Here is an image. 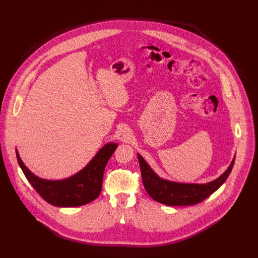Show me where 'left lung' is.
Listing matches in <instances>:
<instances>
[{
    "label": "left lung",
    "instance_id": "obj_1",
    "mask_svg": "<svg viewBox=\"0 0 258 258\" xmlns=\"http://www.w3.org/2000/svg\"><path fill=\"white\" fill-rule=\"evenodd\" d=\"M138 158L147 193L155 202L167 206H192L209 198L227 180L235 161L234 156L227 170L216 179L205 183H194L178 182L159 177L139 153Z\"/></svg>",
    "mask_w": 258,
    "mask_h": 258
}]
</instances>
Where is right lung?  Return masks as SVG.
I'll list each match as a JSON object with an SVG mask.
<instances>
[{"mask_svg": "<svg viewBox=\"0 0 258 258\" xmlns=\"http://www.w3.org/2000/svg\"><path fill=\"white\" fill-rule=\"evenodd\" d=\"M118 144L109 142L97 151L91 161L78 173L63 179L39 177L23 163L16 149L18 163L34 190L50 205L55 207H79L94 201L102 191L105 167Z\"/></svg>", "mask_w": 258, "mask_h": 258, "instance_id": "right-lung-1", "label": "right lung"}]
</instances>
